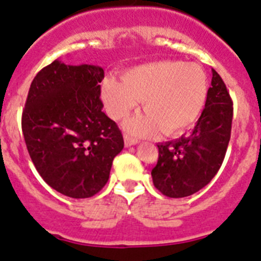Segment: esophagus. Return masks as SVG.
Returning a JSON list of instances; mask_svg holds the SVG:
<instances>
[{
  "instance_id": "esophagus-1",
  "label": "esophagus",
  "mask_w": 261,
  "mask_h": 261,
  "mask_svg": "<svg viewBox=\"0 0 261 261\" xmlns=\"http://www.w3.org/2000/svg\"><path fill=\"white\" fill-rule=\"evenodd\" d=\"M125 145L126 147H131V145H135L136 143H138V139H135V138H131V136L128 135H125Z\"/></svg>"
}]
</instances>
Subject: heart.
<instances>
[{"instance_id":"heart-1","label":"heart","mask_w":261,"mask_h":261,"mask_svg":"<svg viewBox=\"0 0 261 261\" xmlns=\"http://www.w3.org/2000/svg\"><path fill=\"white\" fill-rule=\"evenodd\" d=\"M102 101L114 119H123L143 100L147 113L126 123L130 133L153 135L161 128L165 135H178L199 118L208 96V78L196 63L159 61L131 67L122 81L105 79Z\"/></svg>"}]
</instances>
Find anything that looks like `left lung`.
Instances as JSON below:
<instances>
[{"label":"left lung","instance_id":"left-lung-1","mask_svg":"<svg viewBox=\"0 0 261 261\" xmlns=\"http://www.w3.org/2000/svg\"><path fill=\"white\" fill-rule=\"evenodd\" d=\"M233 101L221 76L212 69L205 108L187 136L159 144L152 169L153 185L169 198H186L206 186L217 174L231 134Z\"/></svg>","mask_w":261,"mask_h":261}]
</instances>
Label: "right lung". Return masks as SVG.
Listing matches in <instances>:
<instances>
[{"instance_id":"obj_1","label":"right lung","mask_w":261,"mask_h":261,"mask_svg":"<svg viewBox=\"0 0 261 261\" xmlns=\"http://www.w3.org/2000/svg\"><path fill=\"white\" fill-rule=\"evenodd\" d=\"M104 70L56 60L32 81L22 131L35 168L51 189L84 199L107 185L123 148L117 123L102 112Z\"/></svg>"}]
</instances>
